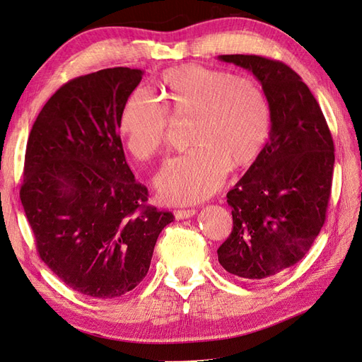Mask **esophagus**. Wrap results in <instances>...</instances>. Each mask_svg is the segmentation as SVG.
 Here are the masks:
<instances>
[{"instance_id":"34e87169","label":"esophagus","mask_w":362,"mask_h":362,"mask_svg":"<svg viewBox=\"0 0 362 362\" xmlns=\"http://www.w3.org/2000/svg\"><path fill=\"white\" fill-rule=\"evenodd\" d=\"M173 214H175V218H177V221H182V218L193 217L196 214V210H194V208H189V210H175Z\"/></svg>"}]
</instances>
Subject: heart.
Segmentation results:
<instances>
[{"label":"heart","mask_w":362,"mask_h":362,"mask_svg":"<svg viewBox=\"0 0 362 362\" xmlns=\"http://www.w3.org/2000/svg\"><path fill=\"white\" fill-rule=\"evenodd\" d=\"M160 87L163 104L141 87L128 96L120 133L133 157L148 161L166 145L168 113L192 117L189 141L194 146L169 160L156 184L164 201L199 202L221 187L229 166H246L264 148L272 127L267 96L249 76L201 64L168 69Z\"/></svg>","instance_id":"obj_1"}]
</instances>
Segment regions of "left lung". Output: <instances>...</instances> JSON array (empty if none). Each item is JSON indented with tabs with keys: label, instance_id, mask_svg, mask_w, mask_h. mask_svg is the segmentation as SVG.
Segmentation results:
<instances>
[{
	"label": "left lung",
	"instance_id": "8db88e82",
	"mask_svg": "<svg viewBox=\"0 0 362 362\" xmlns=\"http://www.w3.org/2000/svg\"><path fill=\"white\" fill-rule=\"evenodd\" d=\"M218 60L250 71L270 105L269 141L228 192L233 231L217 249L222 267L264 279L299 262L325 223L334 173V140L319 103L286 63L229 54Z\"/></svg>",
	"mask_w": 362,
	"mask_h": 362
}]
</instances>
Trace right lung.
Segmentation results:
<instances>
[{"label": "right lung", "instance_id": "right-lung-1", "mask_svg": "<svg viewBox=\"0 0 362 362\" xmlns=\"http://www.w3.org/2000/svg\"><path fill=\"white\" fill-rule=\"evenodd\" d=\"M144 71L110 68L63 84L27 141L21 185L42 261L72 290L119 298L146 276L173 214L146 205L119 136L120 113Z\"/></svg>", "mask_w": 362, "mask_h": 362}]
</instances>
